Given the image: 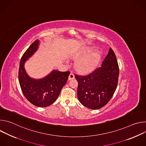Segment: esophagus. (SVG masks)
<instances>
[{
	"instance_id": "esophagus-1",
	"label": "esophagus",
	"mask_w": 146,
	"mask_h": 146,
	"mask_svg": "<svg viewBox=\"0 0 146 146\" xmlns=\"http://www.w3.org/2000/svg\"><path fill=\"white\" fill-rule=\"evenodd\" d=\"M74 78V75L73 73H70V74H69V80H73Z\"/></svg>"
}]
</instances>
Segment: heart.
I'll use <instances>...</instances> for the list:
<instances>
[{
  "instance_id": "b5f03b06",
  "label": "heart",
  "mask_w": 146,
  "mask_h": 146,
  "mask_svg": "<svg viewBox=\"0 0 146 146\" xmlns=\"http://www.w3.org/2000/svg\"><path fill=\"white\" fill-rule=\"evenodd\" d=\"M95 51V47L87 46L73 55L72 58L77 60L76 68L78 71L87 73L91 72L97 67L101 59L102 54L99 51Z\"/></svg>"
}]
</instances>
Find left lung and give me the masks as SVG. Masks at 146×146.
Returning a JSON list of instances; mask_svg holds the SVG:
<instances>
[{
  "instance_id": "8db88e82",
  "label": "left lung",
  "mask_w": 146,
  "mask_h": 146,
  "mask_svg": "<svg viewBox=\"0 0 146 146\" xmlns=\"http://www.w3.org/2000/svg\"><path fill=\"white\" fill-rule=\"evenodd\" d=\"M119 68L115 55L110 48L102 66L87 76L75 75L77 96L85 107L96 110L110 101L117 86Z\"/></svg>"
}]
</instances>
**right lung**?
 <instances>
[{
  "label": "right lung",
  "instance_id": "add662e5",
  "mask_svg": "<svg viewBox=\"0 0 146 146\" xmlns=\"http://www.w3.org/2000/svg\"><path fill=\"white\" fill-rule=\"evenodd\" d=\"M40 43L38 40L35 41L23 55L19 63L18 78L21 88L27 100L36 106L45 108L57 99L67 82L70 72L53 70L41 78L31 77L25 70V64L37 51Z\"/></svg>",
  "mask_w": 146,
  "mask_h": 146
}]
</instances>
